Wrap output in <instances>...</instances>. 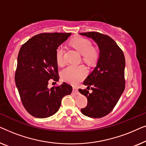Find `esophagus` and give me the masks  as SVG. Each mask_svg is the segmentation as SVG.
<instances>
[{
    "mask_svg": "<svg viewBox=\"0 0 146 146\" xmlns=\"http://www.w3.org/2000/svg\"><path fill=\"white\" fill-rule=\"evenodd\" d=\"M73 92L74 93H78V91L77 88L73 87Z\"/></svg>",
    "mask_w": 146,
    "mask_h": 146,
    "instance_id": "1",
    "label": "esophagus"
}]
</instances>
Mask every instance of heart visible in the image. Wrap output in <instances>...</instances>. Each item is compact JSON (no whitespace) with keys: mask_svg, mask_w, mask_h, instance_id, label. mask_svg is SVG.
Masks as SVG:
<instances>
[{"mask_svg":"<svg viewBox=\"0 0 146 146\" xmlns=\"http://www.w3.org/2000/svg\"><path fill=\"white\" fill-rule=\"evenodd\" d=\"M72 45L83 56V60L88 63H92L97 59L98 52L97 50L92 47V42L89 40L78 37L72 42ZM64 47L59 46L56 50V60L58 65L64 64ZM87 70L83 65H70L61 72V77L64 81L71 84L75 85L81 82L87 75Z\"/></svg>","mask_w":146,"mask_h":146,"instance_id":"heart-1","label":"heart"}]
</instances>
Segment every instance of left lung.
Listing matches in <instances>:
<instances>
[{"mask_svg": "<svg viewBox=\"0 0 146 146\" xmlns=\"http://www.w3.org/2000/svg\"><path fill=\"white\" fill-rule=\"evenodd\" d=\"M79 34L92 39L100 50L96 66L83 83L92 92L78 90L88 100L87 106L81 109V112L86 116L100 118L112 111L124 91L125 57L109 36L96 32Z\"/></svg>", "mask_w": 146, "mask_h": 146, "instance_id": "1", "label": "left lung"}]
</instances>
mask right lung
<instances>
[{"mask_svg":"<svg viewBox=\"0 0 146 146\" xmlns=\"http://www.w3.org/2000/svg\"><path fill=\"white\" fill-rule=\"evenodd\" d=\"M71 33H41L22 46L17 59L16 86L22 103L30 114L38 118L51 116L58 110L72 87L63 82L48 88L49 80H59L56 50Z\"/></svg>","mask_w":146,"mask_h":146,"instance_id":"right-lung-1","label":"right lung"}]
</instances>
